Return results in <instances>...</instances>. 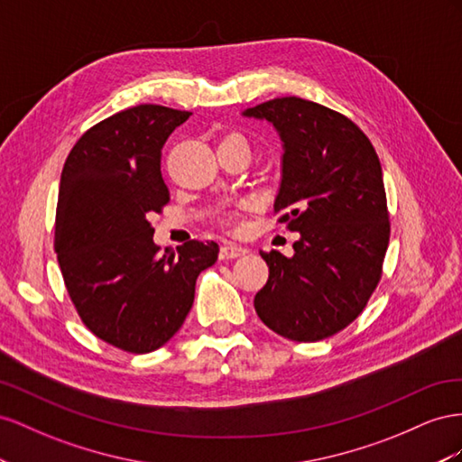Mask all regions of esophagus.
Segmentation results:
<instances>
[{"instance_id":"1","label":"esophagus","mask_w":462,"mask_h":462,"mask_svg":"<svg viewBox=\"0 0 462 462\" xmlns=\"http://www.w3.org/2000/svg\"><path fill=\"white\" fill-rule=\"evenodd\" d=\"M247 254V249L242 247V245H236V244H224L220 247V259H236V257H242Z\"/></svg>"}]
</instances>
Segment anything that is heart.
Masks as SVG:
<instances>
[{
    "label": "heart",
    "instance_id": "b5f03b06",
    "mask_svg": "<svg viewBox=\"0 0 462 462\" xmlns=\"http://www.w3.org/2000/svg\"><path fill=\"white\" fill-rule=\"evenodd\" d=\"M224 139H244L242 135H238V134H230V135H226Z\"/></svg>",
    "mask_w": 462,
    "mask_h": 462
}]
</instances>
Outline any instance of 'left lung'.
<instances>
[{
    "instance_id": "obj_1",
    "label": "left lung",
    "mask_w": 462,
    "mask_h": 462,
    "mask_svg": "<svg viewBox=\"0 0 462 462\" xmlns=\"http://www.w3.org/2000/svg\"><path fill=\"white\" fill-rule=\"evenodd\" d=\"M242 116L279 131L284 152L274 213L300 234L292 257L261 252L269 281L255 294V311L290 340L333 337L365 308L389 245L377 152L346 116L311 100L274 98Z\"/></svg>"
}]
</instances>
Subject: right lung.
Listing matches in <instances>:
<instances>
[{
    "label": "right lung",
    "instance_id": "obj_1",
    "mask_svg": "<svg viewBox=\"0 0 462 462\" xmlns=\"http://www.w3.org/2000/svg\"><path fill=\"white\" fill-rule=\"evenodd\" d=\"M191 112L141 104L85 131L61 170L56 254L79 318L108 345L147 354L186 321L195 281L218 244L191 240L161 252L147 217L170 193L161 172L166 139Z\"/></svg>",
    "mask_w": 462,
    "mask_h": 462
}]
</instances>
